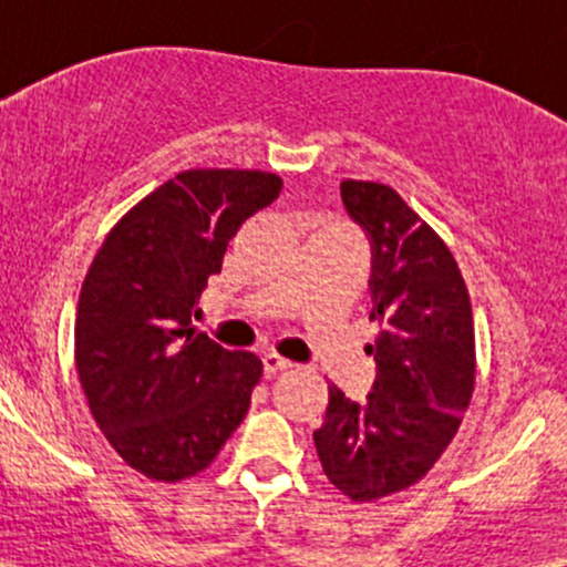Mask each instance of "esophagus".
Here are the masks:
<instances>
[{
  "label": "esophagus",
  "mask_w": 567,
  "mask_h": 567,
  "mask_svg": "<svg viewBox=\"0 0 567 567\" xmlns=\"http://www.w3.org/2000/svg\"><path fill=\"white\" fill-rule=\"evenodd\" d=\"M288 368H290V360H285V357L275 354V351L264 354V373L266 375H277L279 370H288Z\"/></svg>",
  "instance_id": "obj_1"
}]
</instances>
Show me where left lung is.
<instances>
[{
	"label": "left lung",
	"instance_id": "1",
	"mask_svg": "<svg viewBox=\"0 0 567 567\" xmlns=\"http://www.w3.org/2000/svg\"><path fill=\"white\" fill-rule=\"evenodd\" d=\"M341 199L373 247L379 373L365 405L330 386L315 445L343 496L375 501L419 483L458 432L477 373L474 320L453 252L392 186L349 178Z\"/></svg>",
	"mask_w": 567,
	"mask_h": 567
}]
</instances>
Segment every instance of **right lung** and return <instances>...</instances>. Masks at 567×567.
Wrapping results in <instances>:
<instances>
[{"label":"right lung","instance_id":"obj_1","mask_svg":"<svg viewBox=\"0 0 567 567\" xmlns=\"http://www.w3.org/2000/svg\"><path fill=\"white\" fill-rule=\"evenodd\" d=\"M264 171H186L103 239L82 282L74 360L90 413L135 472L181 483L243 424L264 362L197 333L199 296L229 239L279 197Z\"/></svg>","mask_w":567,"mask_h":567}]
</instances>
